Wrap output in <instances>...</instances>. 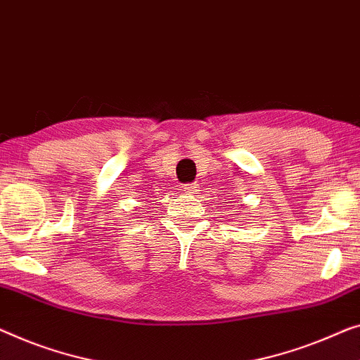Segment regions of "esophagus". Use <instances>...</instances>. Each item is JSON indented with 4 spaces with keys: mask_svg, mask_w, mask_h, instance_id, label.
I'll return each mask as SVG.
<instances>
[{
    "mask_svg": "<svg viewBox=\"0 0 360 360\" xmlns=\"http://www.w3.org/2000/svg\"><path fill=\"white\" fill-rule=\"evenodd\" d=\"M198 192H200V189H198V184H192L191 187H186V189H184V194L189 195L191 198L197 197Z\"/></svg>",
    "mask_w": 360,
    "mask_h": 360,
    "instance_id": "obj_1",
    "label": "esophagus"
}]
</instances>
